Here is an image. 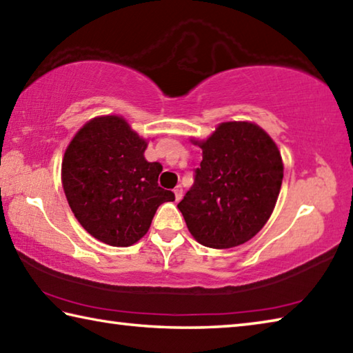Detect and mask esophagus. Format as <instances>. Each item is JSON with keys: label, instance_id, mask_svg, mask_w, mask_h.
I'll return each instance as SVG.
<instances>
[{"label": "esophagus", "instance_id": "1", "mask_svg": "<svg viewBox=\"0 0 353 353\" xmlns=\"http://www.w3.org/2000/svg\"><path fill=\"white\" fill-rule=\"evenodd\" d=\"M174 196H176V201L179 202L182 199V196H183V190H182V187L181 185H177V187L174 188Z\"/></svg>", "mask_w": 353, "mask_h": 353}]
</instances>
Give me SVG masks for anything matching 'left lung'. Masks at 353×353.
Returning <instances> with one entry per match:
<instances>
[{
  "label": "left lung",
  "instance_id": "obj_1",
  "mask_svg": "<svg viewBox=\"0 0 353 353\" xmlns=\"http://www.w3.org/2000/svg\"><path fill=\"white\" fill-rule=\"evenodd\" d=\"M202 148L194 185L177 208L205 247L232 248L253 238L276 205L284 165L272 137L250 121H225Z\"/></svg>",
  "mask_w": 353,
  "mask_h": 353
}]
</instances>
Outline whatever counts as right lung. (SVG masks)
Instances as JSON below:
<instances>
[{
	"label": "right lung",
	"instance_id": "1",
	"mask_svg": "<svg viewBox=\"0 0 353 353\" xmlns=\"http://www.w3.org/2000/svg\"><path fill=\"white\" fill-rule=\"evenodd\" d=\"M148 142L119 115L89 120L61 163V182L77 221L95 239L130 247L150 230L159 205L174 193L159 187L162 165L148 162Z\"/></svg>",
	"mask_w": 353,
	"mask_h": 353
}]
</instances>
